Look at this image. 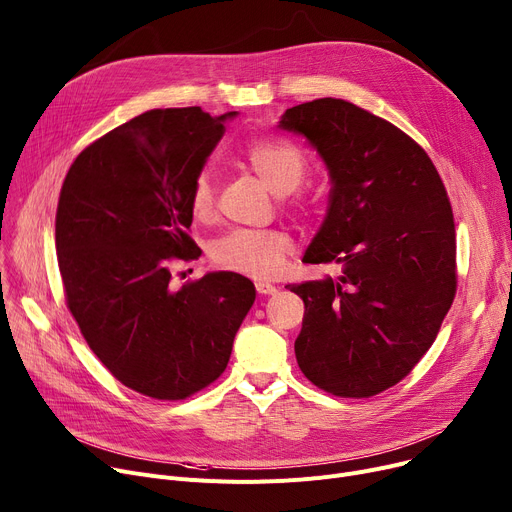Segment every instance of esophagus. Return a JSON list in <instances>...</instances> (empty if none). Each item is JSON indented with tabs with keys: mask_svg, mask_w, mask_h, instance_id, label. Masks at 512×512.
Returning a JSON list of instances; mask_svg holds the SVG:
<instances>
[{
	"mask_svg": "<svg viewBox=\"0 0 512 512\" xmlns=\"http://www.w3.org/2000/svg\"><path fill=\"white\" fill-rule=\"evenodd\" d=\"M255 290L259 292V294H276L278 292V288L274 286V284H269V282H255Z\"/></svg>",
	"mask_w": 512,
	"mask_h": 512,
	"instance_id": "obj_1",
	"label": "esophagus"
}]
</instances>
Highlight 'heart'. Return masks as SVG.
Segmentation results:
<instances>
[{"label": "heart", "mask_w": 512, "mask_h": 512, "mask_svg": "<svg viewBox=\"0 0 512 512\" xmlns=\"http://www.w3.org/2000/svg\"><path fill=\"white\" fill-rule=\"evenodd\" d=\"M245 162L276 195L292 193L304 179L306 156L280 138H259L245 146ZM187 206L197 222H208L216 208V189L208 168L191 179ZM290 241L278 230H232L212 245V261L234 274L249 278H271L284 267Z\"/></svg>", "instance_id": "obj_1"}]
</instances>
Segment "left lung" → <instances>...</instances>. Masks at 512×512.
Instances as JSON below:
<instances>
[{"label": "left lung", "instance_id": "left-lung-1", "mask_svg": "<svg viewBox=\"0 0 512 512\" xmlns=\"http://www.w3.org/2000/svg\"><path fill=\"white\" fill-rule=\"evenodd\" d=\"M323 158L329 208L304 263L342 265L337 280L288 284L304 302L300 370L337 397L397 385L434 344L457 292L451 201L420 144L342 98L282 115Z\"/></svg>", "mask_w": 512, "mask_h": 512}]
</instances>
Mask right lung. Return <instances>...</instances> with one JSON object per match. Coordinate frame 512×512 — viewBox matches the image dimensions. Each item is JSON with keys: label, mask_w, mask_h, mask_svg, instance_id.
Returning a JSON list of instances; mask_svg holds the SVG:
<instances>
[{"label": "right lung", "mask_w": 512, "mask_h": 512, "mask_svg": "<svg viewBox=\"0 0 512 512\" xmlns=\"http://www.w3.org/2000/svg\"><path fill=\"white\" fill-rule=\"evenodd\" d=\"M234 115L148 111L84 148L59 193L67 309L113 377L152 399H187L214 383L255 302L253 282L232 271L170 288L173 263L201 255L189 236L191 179Z\"/></svg>", "instance_id": "right-lung-1"}]
</instances>
